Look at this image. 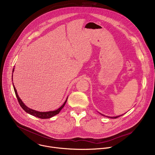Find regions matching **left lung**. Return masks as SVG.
<instances>
[{"label":"left lung","mask_w":155,"mask_h":155,"mask_svg":"<svg viewBox=\"0 0 155 155\" xmlns=\"http://www.w3.org/2000/svg\"><path fill=\"white\" fill-rule=\"evenodd\" d=\"M101 115L105 117V115H104L103 114H101ZM119 117H120V116H118V117H108V118H118Z\"/></svg>","instance_id":"1"}]
</instances>
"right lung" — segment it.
<instances>
[{
	"mask_svg": "<svg viewBox=\"0 0 155 155\" xmlns=\"http://www.w3.org/2000/svg\"><path fill=\"white\" fill-rule=\"evenodd\" d=\"M14 71V68L13 69V72ZM12 78H13V75H12ZM13 88H14V90H15V94H16V96L18 99V102L20 105V106L22 107V108H23L25 111H26L27 113L29 114L30 115H32L34 117H38L39 118H41V119H47V118H50L57 114H58L59 113V112L61 110V109L64 107L66 102H67L68 101V98L67 99L65 100V102L63 104V105L60 107L59 108L58 110H55V111H51V112H38V111H35V110H32V109H31L29 108H28V107H26L24 103L22 102V101L21 100V99L19 97L18 94H17V91H16V90L15 87L14 86V84H13Z\"/></svg>",
	"mask_w": 155,
	"mask_h": 155,
	"instance_id": "obj_1",
	"label": "right lung"
}]
</instances>
